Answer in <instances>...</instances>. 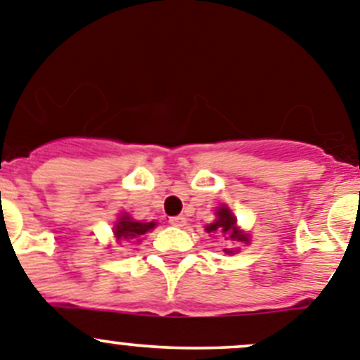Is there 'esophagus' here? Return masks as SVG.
<instances>
[{"instance_id": "1", "label": "esophagus", "mask_w": 360, "mask_h": 360, "mask_svg": "<svg viewBox=\"0 0 360 360\" xmlns=\"http://www.w3.org/2000/svg\"><path fill=\"white\" fill-rule=\"evenodd\" d=\"M168 222H170L172 226H176V228H183V226H186V219H184L183 215L170 217V219H168Z\"/></svg>"}]
</instances>
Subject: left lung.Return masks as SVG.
Listing matches in <instances>:
<instances>
[{"label":"left lung","mask_w":360,"mask_h":360,"mask_svg":"<svg viewBox=\"0 0 360 360\" xmlns=\"http://www.w3.org/2000/svg\"><path fill=\"white\" fill-rule=\"evenodd\" d=\"M217 219L213 220L212 224L206 226V231L208 233H220V235L226 236V240L231 242H249L248 233L240 231V229L236 228V219L235 215L231 213V210L228 206H219L215 212ZM226 252H233L229 249H224Z\"/></svg>","instance_id":"left-lung-1"}]
</instances>
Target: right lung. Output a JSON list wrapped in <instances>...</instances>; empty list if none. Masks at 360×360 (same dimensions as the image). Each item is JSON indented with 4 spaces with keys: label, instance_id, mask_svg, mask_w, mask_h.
Listing matches in <instances>:
<instances>
[{
    "label": "right lung",
    "instance_id": "obj_1",
    "mask_svg": "<svg viewBox=\"0 0 360 360\" xmlns=\"http://www.w3.org/2000/svg\"><path fill=\"white\" fill-rule=\"evenodd\" d=\"M156 228V222H140V220H134L129 213H122L120 219L116 220L115 231L116 240H131V238H140V236L147 235L150 229Z\"/></svg>",
    "mask_w": 360,
    "mask_h": 360
}]
</instances>
